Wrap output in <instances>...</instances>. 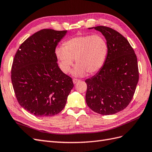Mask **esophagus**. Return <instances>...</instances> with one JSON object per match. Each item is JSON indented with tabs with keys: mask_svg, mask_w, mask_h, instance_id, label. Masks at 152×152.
Listing matches in <instances>:
<instances>
[{
	"mask_svg": "<svg viewBox=\"0 0 152 152\" xmlns=\"http://www.w3.org/2000/svg\"><path fill=\"white\" fill-rule=\"evenodd\" d=\"M79 81H80V80H79V79H73V84H76L77 82H79Z\"/></svg>",
	"mask_w": 152,
	"mask_h": 152,
	"instance_id": "34e87169",
	"label": "esophagus"
}]
</instances>
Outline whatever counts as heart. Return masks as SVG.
Masks as SVG:
<instances>
[{"instance_id": "obj_1", "label": "heart", "mask_w": 152, "mask_h": 152, "mask_svg": "<svg viewBox=\"0 0 152 152\" xmlns=\"http://www.w3.org/2000/svg\"><path fill=\"white\" fill-rule=\"evenodd\" d=\"M107 41L100 35H79L68 39L63 47L56 48V56L61 70L68 73L74 59L77 65L72 71L76 77H82L99 71L108 54Z\"/></svg>"}]
</instances>
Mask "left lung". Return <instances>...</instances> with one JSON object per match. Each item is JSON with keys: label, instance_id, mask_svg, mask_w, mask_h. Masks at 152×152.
Here are the masks:
<instances>
[{"label": "left lung", "instance_id": "8db88e82", "mask_svg": "<svg viewBox=\"0 0 152 152\" xmlns=\"http://www.w3.org/2000/svg\"><path fill=\"white\" fill-rule=\"evenodd\" d=\"M93 28L104 36L108 49L100 70L85 81L86 101L94 112L109 115L122 111L131 102L139 80L137 57L119 32L104 26Z\"/></svg>", "mask_w": 152, "mask_h": 152}]
</instances>
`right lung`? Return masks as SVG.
I'll use <instances>...</instances> for the list:
<instances>
[{
  "mask_svg": "<svg viewBox=\"0 0 152 152\" xmlns=\"http://www.w3.org/2000/svg\"><path fill=\"white\" fill-rule=\"evenodd\" d=\"M67 30L43 29L17 50L11 81L18 102L37 117H50L65 107L73 87L72 78L59 68L55 49Z\"/></svg>",
  "mask_w": 152,
  "mask_h": 152,
  "instance_id": "add662e5",
  "label": "right lung"
}]
</instances>
